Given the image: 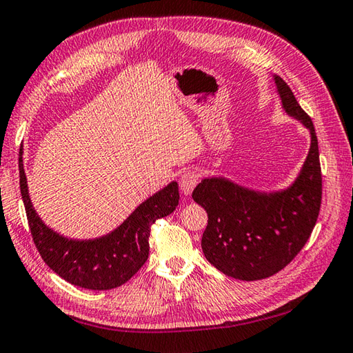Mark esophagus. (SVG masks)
<instances>
[{"label": "esophagus", "mask_w": 353, "mask_h": 353, "mask_svg": "<svg viewBox=\"0 0 353 353\" xmlns=\"http://www.w3.org/2000/svg\"><path fill=\"white\" fill-rule=\"evenodd\" d=\"M199 181V174L196 170H187L179 178V189L184 193V195H190L195 189V185Z\"/></svg>", "instance_id": "1"}]
</instances>
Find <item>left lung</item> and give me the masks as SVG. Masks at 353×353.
Returning <instances> with one entry per match:
<instances>
[{
  "instance_id": "8db88e82",
  "label": "left lung",
  "mask_w": 353,
  "mask_h": 353,
  "mask_svg": "<svg viewBox=\"0 0 353 353\" xmlns=\"http://www.w3.org/2000/svg\"><path fill=\"white\" fill-rule=\"evenodd\" d=\"M272 81L283 111L311 134V146L296 179L286 189L261 192L225 176H208L192 193L208 216L201 241L205 259L225 276L247 282L276 274L300 253L321 204L319 141L312 120L282 77L274 74Z\"/></svg>"
}]
</instances>
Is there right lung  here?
Listing matches in <instances>:
<instances>
[{"label":"right lung","instance_id":"right-lung-1","mask_svg":"<svg viewBox=\"0 0 353 353\" xmlns=\"http://www.w3.org/2000/svg\"><path fill=\"white\" fill-rule=\"evenodd\" d=\"M19 185L28 227L41 257L68 283L92 291L121 286L145 265L150 225L174 212L179 201L178 183L172 181L143 201L112 232L96 239H71L50 228L36 213L28 195L23 150L19 152Z\"/></svg>","mask_w":353,"mask_h":353}]
</instances>
